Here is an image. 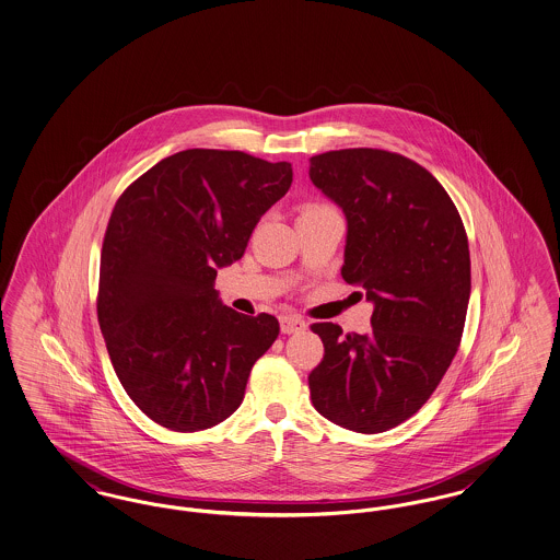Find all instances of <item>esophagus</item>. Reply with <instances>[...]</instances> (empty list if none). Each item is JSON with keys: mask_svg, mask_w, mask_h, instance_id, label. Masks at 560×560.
Returning a JSON list of instances; mask_svg holds the SVG:
<instances>
[{"mask_svg": "<svg viewBox=\"0 0 560 560\" xmlns=\"http://www.w3.org/2000/svg\"><path fill=\"white\" fill-rule=\"evenodd\" d=\"M279 323H281V331H283V334H300V331L306 329V323L300 319V317H292V315L281 317Z\"/></svg>", "mask_w": 560, "mask_h": 560, "instance_id": "obj_1", "label": "esophagus"}]
</instances>
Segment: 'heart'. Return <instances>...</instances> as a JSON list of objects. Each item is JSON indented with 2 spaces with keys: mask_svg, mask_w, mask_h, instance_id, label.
I'll return each mask as SVG.
<instances>
[{
  "mask_svg": "<svg viewBox=\"0 0 560 560\" xmlns=\"http://www.w3.org/2000/svg\"><path fill=\"white\" fill-rule=\"evenodd\" d=\"M317 208H325V206H308L306 210H317Z\"/></svg>",
  "mask_w": 560,
  "mask_h": 560,
  "instance_id": "1",
  "label": "heart"
}]
</instances>
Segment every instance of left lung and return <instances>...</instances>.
<instances>
[{
  "mask_svg": "<svg viewBox=\"0 0 560 560\" xmlns=\"http://www.w3.org/2000/svg\"><path fill=\"white\" fill-rule=\"evenodd\" d=\"M308 176L347 215L342 277L373 304L370 334L311 325L325 347L311 399L338 427L384 432L411 418L452 365L470 300L468 237L447 190L397 153H320Z\"/></svg>",
  "mask_w": 560,
  "mask_h": 560,
  "instance_id": "left-lung-1",
  "label": "left lung"
}]
</instances>
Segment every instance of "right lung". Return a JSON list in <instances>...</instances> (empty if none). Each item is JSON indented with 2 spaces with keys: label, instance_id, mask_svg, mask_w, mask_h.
Instances as JSON below:
<instances>
[{
  "label": "right lung",
  "instance_id": "1",
  "mask_svg": "<svg viewBox=\"0 0 560 560\" xmlns=\"http://www.w3.org/2000/svg\"><path fill=\"white\" fill-rule=\"evenodd\" d=\"M292 163L188 149L121 192L101 254L98 323L128 397L160 427L206 430L243 400L279 320L247 317L213 290L262 213L292 187Z\"/></svg>",
  "mask_w": 560,
  "mask_h": 560
}]
</instances>
